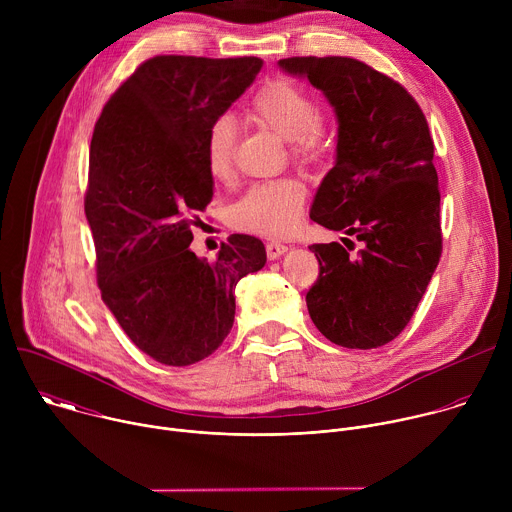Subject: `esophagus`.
<instances>
[{
  "label": "esophagus",
  "mask_w": 512,
  "mask_h": 512,
  "mask_svg": "<svg viewBox=\"0 0 512 512\" xmlns=\"http://www.w3.org/2000/svg\"><path fill=\"white\" fill-rule=\"evenodd\" d=\"M265 251H267V257H269V259H279V257L287 251V245H283V243H279V241H269L267 247H265Z\"/></svg>",
  "instance_id": "esophagus-1"
}]
</instances>
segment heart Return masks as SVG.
I'll list each match as a JSON object with an SVG mask.
<instances>
[{"mask_svg":"<svg viewBox=\"0 0 512 512\" xmlns=\"http://www.w3.org/2000/svg\"><path fill=\"white\" fill-rule=\"evenodd\" d=\"M259 127L289 141L291 154L310 164L318 162L330 143V133L316 97L287 79L267 81L253 95L247 111ZM237 127L231 117L214 119L204 135V162L208 174L225 182L235 170ZM306 188L294 178L255 184L235 204L233 221L239 229L265 237H285L300 223Z\"/></svg>","mask_w":512,"mask_h":512,"instance_id":"1","label":"heart"}]
</instances>
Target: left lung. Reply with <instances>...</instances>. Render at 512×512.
Returning <instances> with one entry per match:
<instances>
[{"mask_svg":"<svg viewBox=\"0 0 512 512\" xmlns=\"http://www.w3.org/2000/svg\"><path fill=\"white\" fill-rule=\"evenodd\" d=\"M279 66L320 89L338 117L336 164L310 218L362 241L356 257L340 243L310 245L320 263L310 318L338 346L379 348L409 324L442 257L425 115L405 87L356 58L294 56Z\"/></svg>","mask_w":512,"mask_h":512,"instance_id":"8db88e82","label":"left lung"}]
</instances>
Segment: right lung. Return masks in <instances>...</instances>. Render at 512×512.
<instances>
[{
	"instance_id": "right-lung-1",
	"label": "right lung",
	"mask_w": 512,
	"mask_h": 512,
	"mask_svg": "<svg viewBox=\"0 0 512 512\" xmlns=\"http://www.w3.org/2000/svg\"><path fill=\"white\" fill-rule=\"evenodd\" d=\"M261 66L257 56H154L95 123L85 214L101 298L131 342L168 367H188L223 344L239 279L267 261L251 235H231L214 261L190 251L196 212L212 200L206 129Z\"/></svg>"
}]
</instances>
